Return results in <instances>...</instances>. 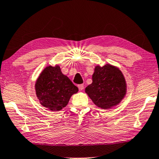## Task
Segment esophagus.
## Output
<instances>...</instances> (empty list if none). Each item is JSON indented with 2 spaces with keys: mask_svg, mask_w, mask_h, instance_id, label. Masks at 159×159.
I'll return each mask as SVG.
<instances>
[{
  "mask_svg": "<svg viewBox=\"0 0 159 159\" xmlns=\"http://www.w3.org/2000/svg\"><path fill=\"white\" fill-rule=\"evenodd\" d=\"M78 87L80 91H82L84 89V84H79V85H78Z\"/></svg>",
  "mask_w": 159,
  "mask_h": 159,
  "instance_id": "1",
  "label": "esophagus"
}]
</instances>
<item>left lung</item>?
<instances>
[{"mask_svg": "<svg viewBox=\"0 0 159 159\" xmlns=\"http://www.w3.org/2000/svg\"><path fill=\"white\" fill-rule=\"evenodd\" d=\"M85 92L97 106L102 109L117 105L125 96L126 84L121 71L111 65L97 66L92 83Z\"/></svg>", "mask_w": 159, "mask_h": 159, "instance_id": "1", "label": "left lung"}]
</instances>
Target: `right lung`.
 Returning <instances> with one entry per match:
<instances>
[{
	"label": "right lung",
	"instance_id": "right-lung-1",
	"mask_svg": "<svg viewBox=\"0 0 159 159\" xmlns=\"http://www.w3.org/2000/svg\"><path fill=\"white\" fill-rule=\"evenodd\" d=\"M78 91L77 86L63 75L58 65L46 67L35 83V92L40 102L51 111L62 110Z\"/></svg>",
	"mask_w": 159,
	"mask_h": 159
}]
</instances>
